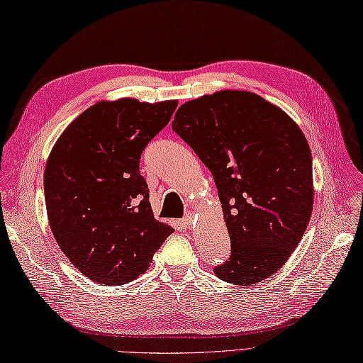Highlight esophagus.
<instances>
[{"instance_id":"esophagus-1","label":"esophagus","mask_w":363,"mask_h":363,"mask_svg":"<svg viewBox=\"0 0 363 363\" xmlns=\"http://www.w3.org/2000/svg\"><path fill=\"white\" fill-rule=\"evenodd\" d=\"M182 225L186 228H190L191 225H194V217H191V215H187L186 218H182Z\"/></svg>"}]
</instances>
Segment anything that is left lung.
<instances>
[{
	"instance_id": "8db88e82",
	"label": "left lung",
	"mask_w": 363,
	"mask_h": 363,
	"mask_svg": "<svg viewBox=\"0 0 363 363\" xmlns=\"http://www.w3.org/2000/svg\"><path fill=\"white\" fill-rule=\"evenodd\" d=\"M172 129L211 169L229 230L220 279L257 284L279 269L309 225L312 154L298 125L256 94L223 90L182 104Z\"/></svg>"
}]
</instances>
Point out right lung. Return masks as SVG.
I'll return each mask as SVG.
<instances>
[{
  "label": "right lung",
  "instance_id": "add662e5",
  "mask_svg": "<svg viewBox=\"0 0 363 363\" xmlns=\"http://www.w3.org/2000/svg\"><path fill=\"white\" fill-rule=\"evenodd\" d=\"M176 106L133 98L96 103L54 145L45 168L50 226L60 250L91 281L135 279L173 234L154 220L140 157Z\"/></svg>",
  "mask_w": 363,
  "mask_h": 363
}]
</instances>
